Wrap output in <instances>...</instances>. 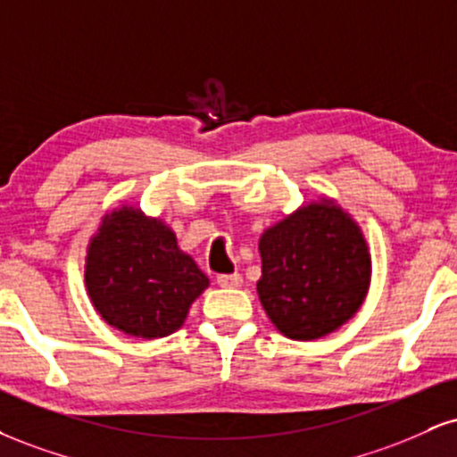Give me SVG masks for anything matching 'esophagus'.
Instances as JSON below:
<instances>
[{
  "label": "esophagus",
  "mask_w": 457,
  "mask_h": 457,
  "mask_svg": "<svg viewBox=\"0 0 457 457\" xmlns=\"http://www.w3.org/2000/svg\"><path fill=\"white\" fill-rule=\"evenodd\" d=\"M217 285H219V287H225V289H236V287H240V285H243V277H240L238 272L219 274Z\"/></svg>",
  "instance_id": "esophagus-1"
}]
</instances>
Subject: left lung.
Wrapping results in <instances>:
<instances>
[{
    "label": "left lung",
    "instance_id": "1",
    "mask_svg": "<svg viewBox=\"0 0 457 457\" xmlns=\"http://www.w3.org/2000/svg\"><path fill=\"white\" fill-rule=\"evenodd\" d=\"M257 295L294 340L337 332L364 304L372 262L361 228L332 197L302 204L260 238Z\"/></svg>",
    "mask_w": 457,
    "mask_h": 457
}]
</instances>
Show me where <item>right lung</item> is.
I'll return each instance as SVG.
<instances>
[{
    "label": "right lung",
    "instance_id": "right-lung-1",
    "mask_svg": "<svg viewBox=\"0 0 457 457\" xmlns=\"http://www.w3.org/2000/svg\"><path fill=\"white\" fill-rule=\"evenodd\" d=\"M85 287L108 326L153 340L183 326L208 277L179 249L170 225L119 206L104 214L87 246Z\"/></svg>",
    "mask_w": 457,
    "mask_h": 457
}]
</instances>
